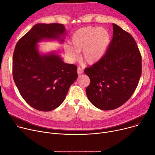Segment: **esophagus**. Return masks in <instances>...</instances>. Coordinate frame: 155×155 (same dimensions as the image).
<instances>
[{"mask_svg": "<svg viewBox=\"0 0 155 155\" xmlns=\"http://www.w3.org/2000/svg\"><path fill=\"white\" fill-rule=\"evenodd\" d=\"M77 71H78V74L79 75H80V74H81L83 72V69H81L80 67H78Z\"/></svg>", "mask_w": 155, "mask_h": 155, "instance_id": "34e87169", "label": "esophagus"}]
</instances>
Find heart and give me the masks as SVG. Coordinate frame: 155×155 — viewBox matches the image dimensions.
<instances>
[{"label":"heart","mask_w":155,"mask_h":155,"mask_svg":"<svg viewBox=\"0 0 155 155\" xmlns=\"http://www.w3.org/2000/svg\"><path fill=\"white\" fill-rule=\"evenodd\" d=\"M110 41V34L107 29L87 26L76 31L71 39V45H66L64 48L71 61H76L82 51L81 59L93 64L103 57Z\"/></svg>","instance_id":"b5f03b06"}]
</instances>
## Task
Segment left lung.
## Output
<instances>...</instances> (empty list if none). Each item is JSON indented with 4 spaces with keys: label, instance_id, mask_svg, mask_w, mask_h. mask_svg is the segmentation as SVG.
<instances>
[{
    "label": "left lung",
    "instance_id": "1",
    "mask_svg": "<svg viewBox=\"0 0 155 155\" xmlns=\"http://www.w3.org/2000/svg\"><path fill=\"white\" fill-rule=\"evenodd\" d=\"M113 37L106 54L84 72L90 79L86 95L102 110L120 107L131 97L142 71L141 55L128 32L113 24Z\"/></svg>",
    "mask_w": 155,
    "mask_h": 155
}]
</instances>
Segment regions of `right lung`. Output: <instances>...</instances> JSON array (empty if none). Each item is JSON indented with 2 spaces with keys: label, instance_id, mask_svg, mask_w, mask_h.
<instances>
[{
  "label": "right lung",
  "instance_id": "obj_1",
  "mask_svg": "<svg viewBox=\"0 0 155 155\" xmlns=\"http://www.w3.org/2000/svg\"><path fill=\"white\" fill-rule=\"evenodd\" d=\"M65 34L61 24H37L15 47L14 81L23 99L35 110L50 111L59 106L78 78L76 65L64 63L55 53L42 55L38 49L37 43L44 39L63 42Z\"/></svg>",
  "mask_w": 155,
  "mask_h": 155
}]
</instances>
